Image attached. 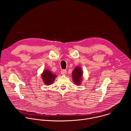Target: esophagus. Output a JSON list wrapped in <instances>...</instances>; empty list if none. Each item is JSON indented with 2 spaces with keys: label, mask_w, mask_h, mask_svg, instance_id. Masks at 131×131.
I'll return each mask as SVG.
<instances>
[{
  "label": "esophagus",
  "mask_w": 131,
  "mask_h": 131,
  "mask_svg": "<svg viewBox=\"0 0 131 131\" xmlns=\"http://www.w3.org/2000/svg\"><path fill=\"white\" fill-rule=\"evenodd\" d=\"M66 72H67V71H66V70H65V69H63V70H61V73H62V74H63V75H65V74L66 73Z\"/></svg>",
  "instance_id": "obj_1"
}]
</instances>
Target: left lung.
<instances>
[{
  "mask_svg": "<svg viewBox=\"0 0 131 131\" xmlns=\"http://www.w3.org/2000/svg\"><path fill=\"white\" fill-rule=\"evenodd\" d=\"M82 69L80 66H76L72 72V80L74 83L77 85L81 84L82 79Z\"/></svg>",
  "mask_w": 131,
  "mask_h": 131,
  "instance_id": "left-lung-1",
  "label": "left lung"
}]
</instances>
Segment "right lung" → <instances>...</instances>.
Wrapping results in <instances>:
<instances>
[{"label": "right lung", "mask_w": 131, "mask_h": 131, "mask_svg": "<svg viewBox=\"0 0 131 131\" xmlns=\"http://www.w3.org/2000/svg\"><path fill=\"white\" fill-rule=\"evenodd\" d=\"M57 77L55 74L53 73L49 69H45L41 74L42 81L46 85H49L53 83L55 78Z\"/></svg>", "instance_id": "obj_1"}]
</instances>
